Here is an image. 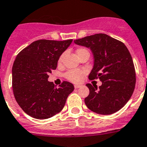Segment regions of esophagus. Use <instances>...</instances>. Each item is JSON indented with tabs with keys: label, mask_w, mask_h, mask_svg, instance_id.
I'll return each instance as SVG.
<instances>
[{
	"label": "esophagus",
	"mask_w": 147,
	"mask_h": 147,
	"mask_svg": "<svg viewBox=\"0 0 147 147\" xmlns=\"http://www.w3.org/2000/svg\"><path fill=\"white\" fill-rule=\"evenodd\" d=\"M82 87V86L79 85V84H75V85H74L75 89H78V88H79V87Z\"/></svg>",
	"instance_id": "esophagus-1"
}]
</instances>
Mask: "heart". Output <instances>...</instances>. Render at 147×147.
Returning <instances> with one entry per match:
<instances>
[{"label": "heart", "instance_id": "b5f03b06", "mask_svg": "<svg viewBox=\"0 0 147 147\" xmlns=\"http://www.w3.org/2000/svg\"><path fill=\"white\" fill-rule=\"evenodd\" d=\"M86 51L87 50L86 49H84V48H80V49L76 50V55H79V54L82 53V52H86ZM63 57H64V55H61V57H60V59H59L58 60L59 63H60L62 61H63ZM84 74H85V71H84V70H82V69L71 70V71H68V72L65 74V77H66L68 80L71 81V82H75V83H78L82 81Z\"/></svg>", "mask_w": 147, "mask_h": 147}]
</instances>
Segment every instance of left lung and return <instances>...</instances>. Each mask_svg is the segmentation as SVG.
Segmentation results:
<instances>
[{"label":"left lung","mask_w":147,"mask_h":147,"mask_svg":"<svg viewBox=\"0 0 147 147\" xmlns=\"http://www.w3.org/2000/svg\"><path fill=\"white\" fill-rule=\"evenodd\" d=\"M79 46L92 51L94 65L89 79L99 78L101 86L87 84L90 94L84 99L89 109L97 114H111L130 100L135 89L136 72L126 46L103 33L74 40Z\"/></svg>","instance_id":"1"}]
</instances>
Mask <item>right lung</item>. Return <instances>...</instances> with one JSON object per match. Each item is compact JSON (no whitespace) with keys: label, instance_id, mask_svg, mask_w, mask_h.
Returning <instances> with one entry per match:
<instances>
[{"label":"right lung","instance_id":"add662e5","mask_svg":"<svg viewBox=\"0 0 147 147\" xmlns=\"http://www.w3.org/2000/svg\"><path fill=\"white\" fill-rule=\"evenodd\" d=\"M73 40H38L17 55L12 67V88L19 106L28 115L48 119L62 111L74 87L63 82L59 88L48 81L60 55Z\"/></svg>","mask_w":147,"mask_h":147}]
</instances>
